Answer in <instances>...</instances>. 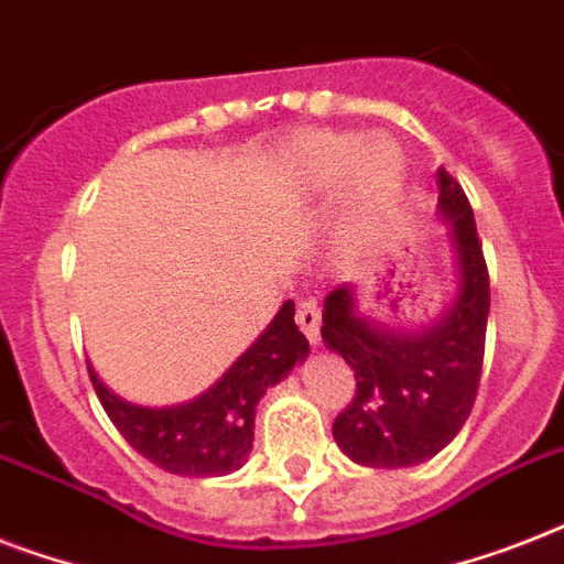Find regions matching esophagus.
I'll use <instances>...</instances> for the list:
<instances>
[{
    "label": "esophagus",
    "mask_w": 564,
    "mask_h": 564,
    "mask_svg": "<svg viewBox=\"0 0 564 564\" xmlns=\"http://www.w3.org/2000/svg\"><path fill=\"white\" fill-rule=\"evenodd\" d=\"M299 327L301 334L307 336L310 343L318 345V330H322V310H318V304L313 299H304L299 301Z\"/></svg>",
    "instance_id": "1"
}]
</instances>
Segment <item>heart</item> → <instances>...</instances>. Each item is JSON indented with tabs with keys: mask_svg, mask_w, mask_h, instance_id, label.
Returning a JSON list of instances; mask_svg holds the SVG:
<instances>
[{
	"mask_svg": "<svg viewBox=\"0 0 564 564\" xmlns=\"http://www.w3.org/2000/svg\"><path fill=\"white\" fill-rule=\"evenodd\" d=\"M283 178L295 193L322 195L345 178L343 221L354 242L375 239L401 202L406 161L398 143L357 131H304L281 152Z\"/></svg>",
	"mask_w": 564,
	"mask_h": 564,
	"instance_id": "heart-1",
	"label": "heart"
}]
</instances>
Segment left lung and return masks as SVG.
<instances>
[{"instance_id":"left-lung-1","label":"left lung","mask_w":564,"mask_h":564,"mask_svg":"<svg viewBox=\"0 0 564 564\" xmlns=\"http://www.w3.org/2000/svg\"><path fill=\"white\" fill-rule=\"evenodd\" d=\"M438 216L456 263V292L436 322L401 330L360 310L357 286L325 299L322 339L357 377V394L334 421L336 445L357 465L410 468L454 442L480 386L489 269L471 204L445 170L436 172Z\"/></svg>"}]
</instances>
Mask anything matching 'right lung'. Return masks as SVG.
<instances>
[{"instance_id":"obj_1","label":"right lung","mask_w":564,"mask_h":564,"mask_svg":"<svg viewBox=\"0 0 564 564\" xmlns=\"http://www.w3.org/2000/svg\"><path fill=\"white\" fill-rule=\"evenodd\" d=\"M307 354V336L295 325V304L286 301L254 345L193 401L161 410L140 406L110 392L93 366L87 371L101 406L137 454L181 477H221L239 471L251 454L257 401Z\"/></svg>"}]
</instances>
